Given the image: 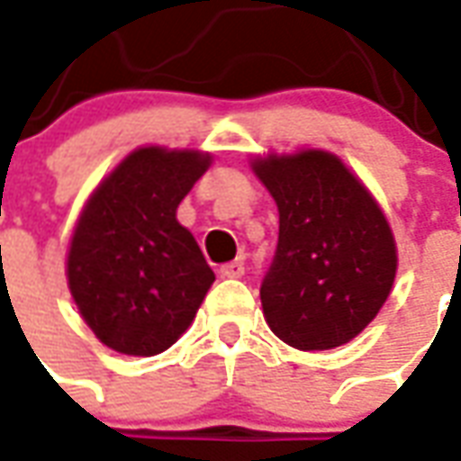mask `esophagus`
<instances>
[{"label": "esophagus", "mask_w": 461, "mask_h": 461, "mask_svg": "<svg viewBox=\"0 0 461 461\" xmlns=\"http://www.w3.org/2000/svg\"><path fill=\"white\" fill-rule=\"evenodd\" d=\"M220 275L227 276V279H240V276H244V259H234L230 264H221Z\"/></svg>", "instance_id": "34e87169"}]
</instances>
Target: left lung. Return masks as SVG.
I'll list each match as a JSON object with an SVG mask.
<instances>
[{
  "instance_id": "obj_1",
  "label": "left lung",
  "mask_w": 461,
  "mask_h": 461,
  "mask_svg": "<svg viewBox=\"0 0 461 461\" xmlns=\"http://www.w3.org/2000/svg\"><path fill=\"white\" fill-rule=\"evenodd\" d=\"M279 209L264 320L294 349L352 342L379 314L397 275V244L372 192L337 154L299 149L252 162Z\"/></svg>"
}]
</instances>
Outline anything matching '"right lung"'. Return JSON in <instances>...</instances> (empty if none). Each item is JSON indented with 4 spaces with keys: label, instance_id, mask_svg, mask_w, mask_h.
I'll return each instance as SVG.
<instances>
[{
    "label": "right lung",
    "instance_id": "1",
    "mask_svg": "<svg viewBox=\"0 0 461 461\" xmlns=\"http://www.w3.org/2000/svg\"><path fill=\"white\" fill-rule=\"evenodd\" d=\"M212 164L199 149L140 147L109 172L77 220L67 282L109 349L154 357L189 330L214 282L176 207Z\"/></svg>",
    "mask_w": 461,
    "mask_h": 461
}]
</instances>
